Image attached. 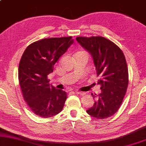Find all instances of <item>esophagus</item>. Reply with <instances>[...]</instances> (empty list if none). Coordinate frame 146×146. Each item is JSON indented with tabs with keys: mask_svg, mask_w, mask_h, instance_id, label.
I'll list each match as a JSON object with an SVG mask.
<instances>
[{
	"mask_svg": "<svg viewBox=\"0 0 146 146\" xmlns=\"http://www.w3.org/2000/svg\"><path fill=\"white\" fill-rule=\"evenodd\" d=\"M76 94L79 96H84L85 94V93H83V92H76Z\"/></svg>",
	"mask_w": 146,
	"mask_h": 146,
	"instance_id": "esophagus-1",
	"label": "esophagus"
}]
</instances>
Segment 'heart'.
<instances>
[{
  "label": "heart",
  "mask_w": 146,
  "mask_h": 146,
  "mask_svg": "<svg viewBox=\"0 0 146 146\" xmlns=\"http://www.w3.org/2000/svg\"><path fill=\"white\" fill-rule=\"evenodd\" d=\"M86 53V52H84V51H80V52H78L77 53H76L75 55H79V54H81V53Z\"/></svg>",
  "instance_id": "b5f03b06"
}]
</instances>
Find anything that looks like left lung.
<instances>
[{
	"label": "left lung",
	"instance_id": "left-lung-1",
	"mask_svg": "<svg viewBox=\"0 0 146 146\" xmlns=\"http://www.w3.org/2000/svg\"><path fill=\"white\" fill-rule=\"evenodd\" d=\"M76 40L93 57L101 89L98 95L92 93L95 101L87 112L97 119L112 116L120 108L128 85L124 53L114 43L104 37H77Z\"/></svg>",
	"mask_w": 146,
	"mask_h": 146
}]
</instances>
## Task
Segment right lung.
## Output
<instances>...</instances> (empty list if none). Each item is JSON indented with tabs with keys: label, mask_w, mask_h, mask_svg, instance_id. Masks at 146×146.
Returning a JSON list of instances; mask_svg holds the SVG:
<instances>
[{
	"label": "right lung",
	"mask_w": 146,
	"mask_h": 146,
	"mask_svg": "<svg viewBox=\"0 0 146 146\" xmlns=\"http://www.w3.org/2000/svg\"><path fill=\"white\" fill-rule=\"evenodd\" d=\"M74 42L72 37L45 38L29 45L18 67L24 99L35 114L50 118L63 110L67 93L50 85L48 75L55 63Z\"/></svg>",
	"instance_id": "1"
}]
</instances>
